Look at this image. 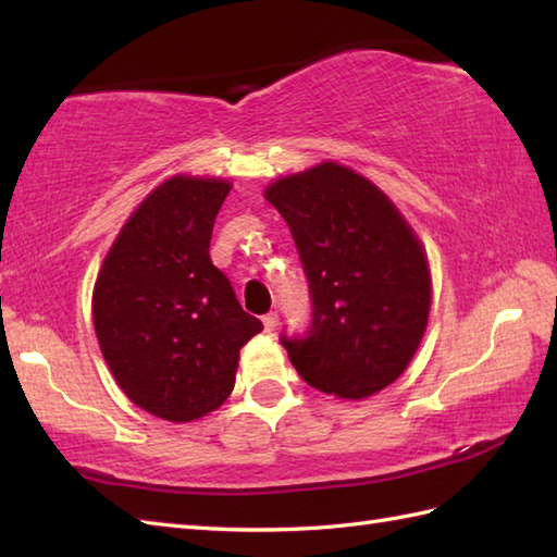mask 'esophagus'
Here are the masks:
<instances>
[{
	"label": "esophagus",
	"mask_w": 557,
	"mask_h": 557,
	"mask_svg": "<svg viewBox=\"0 0 557 557\" xmlns=\"http://www.w3.org/2000/svg\"><path fill=\"white\" fill-rule=\"evenodd\" d=\"M277 325H280V318H277V313H268V315H263V327H265V333H275Z\"/></svg>",
	"instance_id": "34e87169"
}]
</instances>
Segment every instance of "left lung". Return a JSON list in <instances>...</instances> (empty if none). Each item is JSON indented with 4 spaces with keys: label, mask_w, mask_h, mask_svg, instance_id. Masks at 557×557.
Returning <instances> with one entry per match:
<instances>
[{
    "label": "left lung",
    "mask_w": 557,
    "mask_h": 557,
    "mask_svg": "<svg viewBox=\"0 0 557 557\" xmlns=\"http://www.w3.org/2000/svg\"><path fill=\"white\" fill-rule=\"evenodd\" d=\"M311 289V327L280 337L311 387L363 399L395 383L429 325L431 270L417 232L381 188L345 164L272 182Z\"/></svg>",
    "instance_id": "left-lung-1"
}]
</instances>
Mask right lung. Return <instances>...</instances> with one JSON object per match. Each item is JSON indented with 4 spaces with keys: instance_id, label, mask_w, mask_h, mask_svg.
I'll use <instances>...</instances> for the list:
<instances>
[{
    "instance_id": "obj_1",
    "label": "right lung",
    "mask_w": 557,
    "mask_h": 557,
    "mask_svg": "<svg viewBox=\"0 0 557 557\" xmlns=\"http://www.w3.org/2000/svg\"><path fill=\"white\" fill-rule=\"evenodd\" d=\"M232 184L176 174L124 222L92 289V325L116 385L172 423L215 411L234 389L239 349L263 330L210 260Z\"/></svg>"
}]
</instances>
